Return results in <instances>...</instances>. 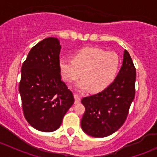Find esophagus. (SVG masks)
Masks as SVG:
<instances>
[{"instance_id":"esophagus-1","label":"esophagus","mask_w":157,"mask_h":157,"mask_svg":"<svg viewBox=\"0 0 157 157\" xmlns=\"http://www.w3.org/2000/svg\"><path fill=\"white\" fill-rule=\"evenodd\" d=\"M74 98H75V103H79L81 100V97L77 93H74Z\"/></svg>"}]
</instances>
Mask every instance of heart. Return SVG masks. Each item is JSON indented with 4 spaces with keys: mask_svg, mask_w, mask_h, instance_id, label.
I'll use <instances>...</instances> for the list:
<instances>
[{
    "mask_svg": "<svg viewBox=\"0 0 157 157\" xmlns=\"http://www.w3.org/2000/svg\"><path fill=\"white\" fill-rule=\"evenodd\" d=\"M120 67V58L116 53L94 47L83 48L73 55L72 59L62 58L59 69L67 83L82 79L77 85L80 91L91 88L95 93L107 88L116 77Z\"/></svg>",
    "mask_w": 157,
    "mask_h": 157,
    "instance_id": "obj_1",
    "label": "heart"
}]
</instances>
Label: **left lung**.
Segmentation results:
<instances>
[{"label": "left lung", "instance_id": "8db88e82", "mask_svg": "<svg viewBox=\"0 0 157 157\" xmlns=\"http://www.w3.org/2000/svg\"><path fill=\"white\" fill-rule=\"evenodd\" d=\"M135 80L136 68L125 50L122 67L115 81L100 93L82 99L85 112L81 128L86 134L104 137L122 126L135 96Z\"/></svg>", "mask_w": 157, "mask_h": 157}]
</instances>
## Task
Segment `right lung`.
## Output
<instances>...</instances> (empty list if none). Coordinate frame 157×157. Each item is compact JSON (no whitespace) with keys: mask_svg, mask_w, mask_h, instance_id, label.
Returning a JSON list of instances; mask_svg holds the SVG:
<instances>
[{"mask_svg":"<svg viewBox=\"0 0 157 157\" xmlns=\"http://www.w3.org/2000/svg\"><path fill=\"white\" fill-rule=\"evenodd\" d=\"M60 51L57 38H46L32 48L21 68L23 115L32 127L44 132L58 129L74 102L73 93L61 80Z\"/></svg>","mask_w":157,"mask_h":157,"instance_id":"add662e5","label":"right lung"}]
</instances>
